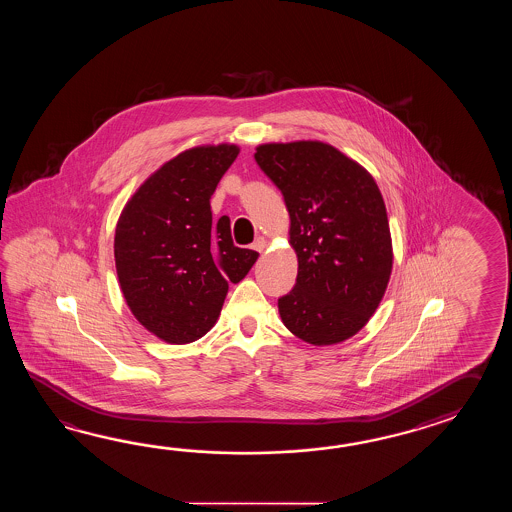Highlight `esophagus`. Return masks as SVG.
<instances>
[{"mask_svg": "<svg viewBox=\"0 0 512 512\" xmlns=\"http://www.w3.org/2000/svg\"><path fill=\"white\" fill-rule=\"evenodd\" d=\"M265 247H267V240H265L263 236L256 238V241L252 243V249H254V251L263 252L265 251Z\"/></svg>", "mask_w": 512, "mask_h": 512, "instance_id": "esophagus-1", "label": "esophagus"}]
</instances>
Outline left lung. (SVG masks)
Returning a JSON list of instances; mask_svg holds the SVG:
<instances>
[{"mask_svg": "<svg viewBox=\"0 0 512 512\" xmlns=\"http://www.w3.org/2000/svg\"><path fill=\"white\" fill-rule=\"evenodd\" d=\"M254 159L282 192L298 276L278 298L285 327L315 346L359 333L392 274V238L377 183L318 141L261 144Z\"/></svg>", "mask_w": 512, "mask_h": 512, "instance_id": "8db88e82", "label": "left lung"}]
</instances>
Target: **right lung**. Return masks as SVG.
Listing matches in <instances>:
<instances>
[{
    "instance_id": "right-lung-1",
    "label": "right lung",
    "mask_w": 512,
    "mask_h": 512,
    "mask_svg": "<svg viewBox=\"0 0 512 512\" xmlns=\"http://www.w3.org/2000/svg\"><path fill=\"white\" fill-rule=\"evenodd\" d=\"M234 144L179 153L150 175L120 214L115 265L131 313L153 335L188 344L216 324L229 282L258 252L232 243L230 219L212 223L210 197L236 161Z\"/></svg>"
}]
</instances>
